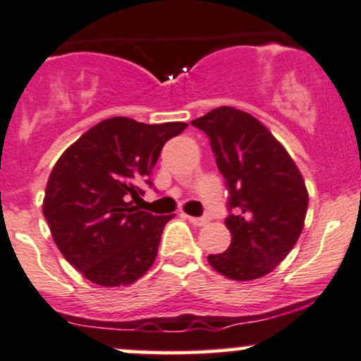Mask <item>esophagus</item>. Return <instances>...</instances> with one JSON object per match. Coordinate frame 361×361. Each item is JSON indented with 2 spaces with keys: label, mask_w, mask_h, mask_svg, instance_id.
<instances>
[{
  "label": "esophagus",
  "mask_w": 361,
  "mask_h": 361,
  "mask_svg": "<svg viewBox=\"0 0 361 361\" xmlns=\"http://www.w3.org/2000/svg\"><path fill=\"white\" fill-rule=\"evenodd\" d=\"M187 218H188V221H190V224L197 225V227H202V225H206L207 221H209V218H207V216H188V214H187Z\"/></svg>",
  "instance_id": "obj_1"
}]
</instances>
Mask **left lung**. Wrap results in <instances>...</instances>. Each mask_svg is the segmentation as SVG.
Instances as JSON below:
<instances>
[{
    "label": "left lung",
    "mask_w": 361,
    "mask_h": 361,
    "mask_svg": "<svg viewBox=\"0 0 361 361\" xmlns=\"http://www.w3.org/2000/svg\"><path fill=\"white\" fill-rule=\"evenodd\" d=\"M190 123L209 137L228 192L231 246L207 262L235 281L262 278L285 260L304 228V178L283 145L250 113L220 106Z\"/></svg>",
    "instance_id": "left-lung-1"
}]
</instances>
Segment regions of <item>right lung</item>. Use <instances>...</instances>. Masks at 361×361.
<instances>
[{"label":"right lung","instance_id":"obj_1","mask_svg":"<svg viewBox=\"0 0 361 361\" xmlns=\"http://www.w3.org/2000/svg\"><path fill=\"white\" fill-rule=\"evenodd\" d=\"M185 122L148 123L113 116L94 126L61 155L50 173L43 216L64 258L101 286L130 285L157 257L160 235L174 214L134 206L154 187L162 147Z\"/></svg>","mask_w":361,"mask_h":361}]
</instances>
